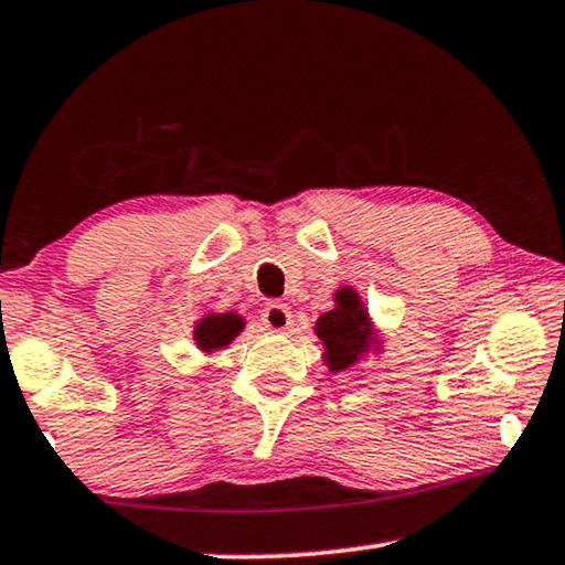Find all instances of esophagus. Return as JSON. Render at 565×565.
I'll return each instance as SVG.
<instances>
[{"mask_svg":"<svg viewBox=\"0 0 565 565\" xmlns=\"http://www.w3.org/2000/svg\"><path fill=\"white\" fill-rule=\"evenodd\" d=\"M262 321H264V327L269 329V331H284V329H289V323H291V309H289V306H286V303H281V301L266 303L264 311H262Z\"/></svg>","mask_w":565,"mask_h":565,"instance_id":"34e87169","label":"esophagus"}]
</instances>
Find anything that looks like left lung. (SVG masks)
Returning <instances> with one entry per match:
<instances>
[{
    "label": "left lung",
    "instance_id": "left-lung-1",
    "mask_svg": "<svg viewBox=\"0 0 565 565\" xmlns=\"http://www.w3.org/2000/svg\"><path fill=\"white\" fill-rule=\"evenodd\" d=\"M317 337L327 349L323 361L333 374L353 366L363 353L371 351V343H376L369 311L363 309L359 294L351 286L339 289L337 306L321 313L317 321Z\"/></svg>",
    "mask_w": 565,
    "mask_h": 565
}]
</instances>
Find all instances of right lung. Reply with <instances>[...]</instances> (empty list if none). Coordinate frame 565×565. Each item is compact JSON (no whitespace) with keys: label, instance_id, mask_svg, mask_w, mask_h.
Masks as SVG:
<instances>
[{"label":"right lung","instance_id":"obj_1","mask_svg":"<svg viewBox=\"0 0 565 565\" xmlns=\"http://www.w3.org/2000/svg\"><path fill=\"white\" fill-rule=\"evenodd\" d=\"M244 329V319L234 311L206 313L194 327V341L202 351H218L232 343Z\"/></svg>","mask_w":565,"mask_h":565}]
</instances>
